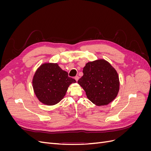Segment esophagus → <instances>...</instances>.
<instances>
[{
  "mask_svg": "<svg viewBox=\"0 0 151 151\" xmlns=\"http://www.w3.org/2000/svg\"><path fill=\"white\" fill-rule=\"evenodd\" d=\"M74 79H75V80L76 81H77L79 80V77L78 76H76L75 77H74Z\"/></svg>",
  "mask_w": 151,
  "mask_h": 151,
  "instance_id": "esophagus-1",
  "label": "esophagus"
}]
</instances>
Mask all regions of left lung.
<instances>
[{"label":"left lung","instance_id":"8db88e82","mask_svg":"<svg viewBox=\"0 0 151 151\" xmlns=\"http://www.w3.org/2000/svg\"><path fill=\"white\" fill-rule=\"evenodd\" d=\"M83 76L77 81L87 97L98 106L107 105L115 99L120 88L118 73L104 59L87 63Z\"/></svg>","mask_w":151,"mask_h":151}]
</instances>
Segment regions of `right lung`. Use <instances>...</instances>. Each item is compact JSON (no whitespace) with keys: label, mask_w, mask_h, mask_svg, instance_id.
Listing matches in <instances>:
<instances>
[{"label":"right lung","mask_w":151,"mask_h":151,"mask_svg":"<svg viewBox=\"0 0 151 151\" xmlns=\"http://www.w3.org/2000/svg\"><path fill=\"white\" fill-rule=\"evenodd\" d=\"M76 81L68 76L57 63H45L36 70L33 88L38 100L48 106L60 102L65 96L68 86Z\"/></svg>","instance_id":"add662e5"}]
</instances>
